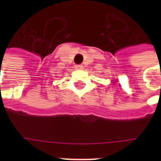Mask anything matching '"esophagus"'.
<instances>
[{
  "instance_id": "obj_1",
  "label": "esophagus",
  "mask_w": 161,
  "mask_h": 161,
  "mask_svg": "<svg viewBox=\"0 0 161 161\" xmlns=\"http://www.w3.org/2000/svg\"><path fill=\"white\" fill-rule=\"evenodd\" d=\"M75 68L77 70H79V69H83V66L82 64H79V65H76Z\"/></svg>"
}]
</instances>
